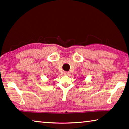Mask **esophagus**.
Returning <instances> with one entry per match:
<instances>
[{
  "instance_id": "esophagus-1",
  "label": "esophagus",
  "mask_w": 129,
  "mask_h": 129,
  "mask_svg": "<svg viewBox=\"0 0 129 129\" xmlns=\"http://www.w3.org/2000/svg\"><path fill=\"white\" fill-rule=\"evenodd\" d=\"M64 75H69V72H64Z\"/></svg>"
}]
</instances>
